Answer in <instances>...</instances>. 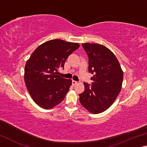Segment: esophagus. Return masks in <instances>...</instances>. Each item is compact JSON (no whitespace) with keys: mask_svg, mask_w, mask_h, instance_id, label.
Instances as JSON below:
<instances>
[{"mask_svg":"<svg viewBox=\"0 0 147 147\" xmlns=\"http://www.w3.org/2000/svg\"><path fill=\"white\" fill-rule=\"evenodd\" d=\"M72 84H73V86H75L76 84H78V82L74 81V80H73V81H72Z\"/></svg>","mask_w":147,"mask_h":147,"instance_id":"1","label":"esophagus"}]
</instances>
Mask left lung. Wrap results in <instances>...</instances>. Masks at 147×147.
Wrapping results in <instances>:
<instances>
[{
    "label": "left lung",
    "instance_id": "1",
    "mask_svg": "<svg viewBox=\"0 0 147 147\" xmlns=\"http://www.w3.org/2000/svg\"><path fill=\"white\" fill-rule=\"evenodd\" d=\"M89 58L88 71L93 74L91 84L84 82L80 102L92 113L103 112L110 107L121 89L123 80L118 59L110 50L99 44L83 43Z\"/></svg>",
    "mask_w": 147,
    "mask_h": 147
}]
</instances>
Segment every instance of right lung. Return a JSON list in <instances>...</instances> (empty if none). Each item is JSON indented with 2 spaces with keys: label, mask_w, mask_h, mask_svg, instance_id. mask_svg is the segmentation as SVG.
I'll list each match as a JSON object with an SVG mask.
<instances>
[{
  "label": "right lung",
  "mask_w": 147,
  "mask_h": 147,
  "mask_svg": "<svg viewBox=\"0 0 147 147\" xmlns=\"http://www.w3.org/2000/svg\"><path fill=\"white\" fill-rule=\"evenodd\" d=\"M79 44L61 39L47 41L38 47L27 61L24 82L34 101L44 109H51L63 100L72 80L58 75L59 69Z\"/></svg>",
  "instance_id": "add662e5"
}]
</instances>
